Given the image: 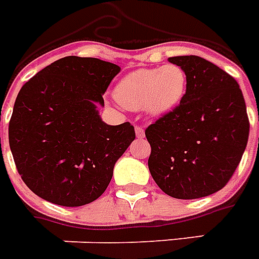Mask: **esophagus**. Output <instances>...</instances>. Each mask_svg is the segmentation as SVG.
<instances>
[{
	"label": "esophagus",
	"instance_id": "obj_1",
	"mask_svg": "<svg viewBox=\"0 0 259 259\" xmlns=\"http://www.w3.org/2000/svg\"><path fill=\"white\" fill-rule=\"evenodd\" d=\"M136 136L139 137V139H144L145 137V132L143 127H140V126H136Z\"/></svg>",
	"mask_w": 259,
	"mask_h": 259
}]
</instances>
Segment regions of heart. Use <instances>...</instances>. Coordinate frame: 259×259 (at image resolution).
<instances>
[{
	"label": "heart",
	"mask_w": 259,
	"mask_h": 259,
	"mask_svg": "<svg viewBox=\"0 0 259 259\" xmlns=\"http://www.w3.org/2000/svg\"><path fill=\"white\" fill-rule=\"evenodd\" d=\"M187 85L188 76L177 64L140 68L120 79L115 97L129 110L144 108L151 116H163L183 101Z\"/></svg>",
	"instance_id": "heart-1"
}]
</instances>
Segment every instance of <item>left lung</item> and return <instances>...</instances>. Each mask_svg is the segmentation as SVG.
I'll list each match as a JSON object with an SVG mask.
<instances>
[{
	"instance_id": "obj_1",
	"label": "left lung",
	"mask_w": 259,
	"mask_h": 259,
	"mask_svg": "<svg viewBox=\"0 0 259 259\" xmlns=\"http://www.w3.org/2000/svg\"><path fill=\"white\" fill-rule=\"evenodd\" d=\"M188 76L183 101L145 130L148 167L158 187L176 199H199L222 189L248 141L246 103L235 78L199 56L168 57Z\"/></svg>"
}]
</instances>
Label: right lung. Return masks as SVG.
I'll use <instances>...</instances> for the list:
<instances>
[{"label":"right lung","mask_w":259,"mask_h":259,"mask_svg":"<svg viewBox=\"0 0 259 259\" xmlns=\"http://www.w3.org/2000/svg\"><path fill=\"white\" fill-rule=\"evenodd\" d=\"M120 67L95 57L67 56L26 82L9 122L17 171L48 202L78 207L100 198L116 160L136 139L124 122H103L99 107Z\"/></svg>","instance_id":"right-lung-1"}]
</instances>
